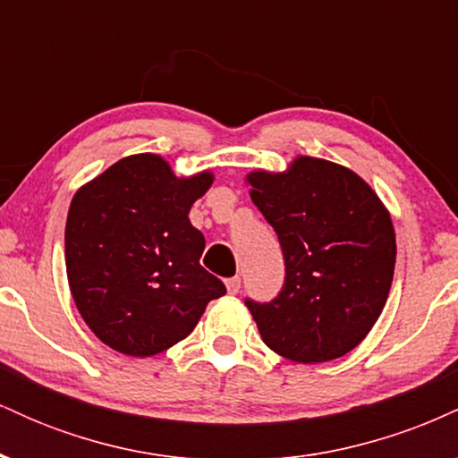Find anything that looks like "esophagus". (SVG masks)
<instances>
[{"instance_id": "obj_1", "label": "esophagus", "mask_w": 458, "mask_h": 458, "mask_svg": "<svg viewBox=\"0 0 458 458\" xmlns=\"http://www.w3.org/2000/svg\"><path fill=\"white\" fill-rule=\"evenodd\" d=\"M225 288H228L230 295H236V293L241 291V277L239 276L228 277V280H225Z\"/></svg>"}]
</instances>
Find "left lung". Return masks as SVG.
<instances>
[{
    "instance_id": "8db88e82",
    "label": "left lung",
    "mask_w": 458,
    "mask_h": 458,
    "mask_svg": "<svg viewBox=\"0 0 458 458\" xmlns=\"http://www.w3.org/2000/svg\"><path fill=\"white\" fill-rule=\"evenodd\" d=\"M250 196L273 225L286 277L267 303L245 299L265 344L299 364L353 351L390 295L396 236L379 196L349 167L297 157L288 172H251Z\"/></svg>"
}]
</instances>
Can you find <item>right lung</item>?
Listing matches in <instances>:
<instances>
[{
  "label": "right lung",
  "instance_id": "right-lung-1",
  "mask_svg": "<svg viewBox=\"0 0 458 458\" xmlns=\"http://www.w3.org/2000/svg\"><path fill=\"white\" fill-rule=\"evenodd\" d=\"M211 172L178 178L159 155H131L83 185L68 208L64 254L75 306L101 343L150 357L191 334L224 282L199 265L189 208Z\"/></svg>",
  "mask_w": 458,
  "mask_h": 458
}]
</instances>
